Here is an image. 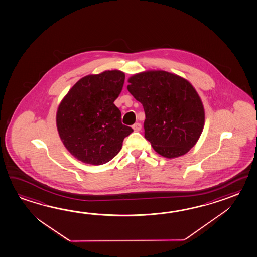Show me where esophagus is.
I'll use <instances>...</instances> for the list:
<instances>
[{"instance_id":"obj_1","label":"esophagus","mask_w":257,"mask_h":257,"mask_svg":"<svg viewBox=\"0 0 257 257\" xmlns=\"http://www.w3.org/2000/svg\"><path fill=\"white\" fill-rule=\"evenodd\" d=\"M132 128L135 131H140L141 130V123H135L133 126H132Z\"/></svg>"}]
</instances>
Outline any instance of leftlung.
Masks as SVG:
<instances>
[{
    "label": "left lung",
    "mask_w": 257,
    "mask_h": 257,
    "mask_svg": "<svg viewBox=\"0 0 257 257\" xmlns=\"http://www.w3.org/2000/svg\"><path fill=\"white\" fill-rule=\"evenodd\" d=\"M128 82L127 90L144 108V134L153 149L170 159L190 151L204 125V109L193 86L166 71L140 73Z\"/></svg>",
    "instance_id": "left-lung-1"
}]
</instances>
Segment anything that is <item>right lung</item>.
I'll return each mask as SVG.
<instances>
[{
    "instance_id": "add662e5",
    "label": "right lung",
    "mask_w": 257,
    "mask_h": 257,
    "mask_svg": "<svg viewBox=\"0 0 257 257\" xmlns=\"http://www.w3.org/2000/svg\"><path fill=\"white\" fill-rule=\"evenodd\" d=\"M121 71H105L81 78L61 102L56 125L61 140L73 156L102 165L120 151L133 130L123 125L114 104L124 85Z\"/></svg>"
}]
</instances>
